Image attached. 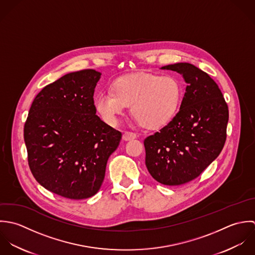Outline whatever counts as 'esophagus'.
Wrapping results in <instances>:
<instances>
[{"label": "esophagus", "instance_id": "34e87169", "mask_svg": "<svg viewBox=\"0 0 255 255\" xmlns=\"http://www.w3.org/2000/svg\"><path fill=\"white\" fill-rule=\"evenodd\" d=\"M135 138H137V135L132 132H124L122 136V139L124 141H131V140H134Z\"/></svg>", "mask_w": 255, "mask_h": 255}]
</instances>
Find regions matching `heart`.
I'll use <instances>...</instances> for the list:
<instances>
[{"mask_svg":"<svg viewBox=\"0 0 255 255\" xmlns=\"http://www.w3.org/2000/svg\"><path fill=\"white\" fill-rule=\"evenodd\" d=\"M181 99L182 86L176 78L143 73L115 80L112 93H99L94 106L110 125L116 124L126 106H131L132 116L141 126L157 129L174 117Z\"/></svg>","mask_w":255,"mask_h":255,"instance_id":"b5f03b06","label":"heart"}]
</instances>
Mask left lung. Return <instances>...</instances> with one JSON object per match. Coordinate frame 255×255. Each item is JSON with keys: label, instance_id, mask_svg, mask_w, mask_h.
<instances>
[{"label": "left lung", "instance_id": "left-lung-1", "mask_svg": "<svg viewBox=\"0 0 255 255\" xmlns=\"http://www.w3.org/2000/svg\"><path fill=\"white\" fill-rule=\"evenodd\" d=\"M174 71L187 84L179 111L144 141L146 166L164 185L191 181L215 160L227 138L229 108L211 77L189 63L160 68Z\"/></svg>", "mask_w": 255, "mask_h": 255}]
</instances>
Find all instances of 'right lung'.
Returning a JSON list of instances; mask_svg holds the SVG:
<instances>
[{
	"label": "right lung",
	"mask_w": 255,
	"mask_h": 255,
	"mask_svg": "<svg viewBox=\"0 0 255 255\" xmlns=\"http://www.w3.org/2000/svg\"><path fill=\"white\" fill-rule=\"evenodd\" d=\"M102 73H69L46 86L31 104L23 137L36 181L69 199L100 190L110 154L122 134L97 115L94 95Z\"/></svg>",
	"instance_id": "right-lung-1"
}]
</instances>
